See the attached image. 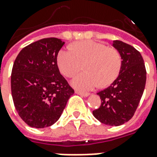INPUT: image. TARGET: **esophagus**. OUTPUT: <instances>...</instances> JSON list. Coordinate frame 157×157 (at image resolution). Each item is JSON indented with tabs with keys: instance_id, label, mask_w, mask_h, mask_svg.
I'll return each mask as SVG.
<instances>
[{
	"instance_id": "1",
	"label": "esophagus",
	"mask_w": 157,
	"mask_h": 157,
	"mask_svg": "<svg viewBox=\"0 0 157 157\" xmlns=\"http://www.w3.org/2000/svg\"><path fill=\"white\" fill-rule=\"evenodd\" d=\"M75 93L80 96H82V97H87V96H89V93H87V92H79V91H75Z\"/></svg>"
}]
</instances>
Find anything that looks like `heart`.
<instances>
[{"mask_svg": "<svg viewBox=\"0 0 157 157\" xmlns=\"http://www.w3.org/2000/svg\"><path fill=\"white\" fill-rule=\"evenodd\" d=\"M59 71L65 77H73L82 69V73L72 81V85L80 91H89L97 86H107L118 77L121 69V56L116 49L93 41L76 42L71 48L59 50L57 55Z\"/></svg>", "mask_w": 157, "mask_h": 157, "instance_id": "obj_1", "label": "heart"}]
</instances>
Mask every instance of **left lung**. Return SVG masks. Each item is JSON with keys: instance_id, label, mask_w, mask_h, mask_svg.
I'll list each match as a JSON object with an SVG mask.
<instances>
[{"instance_id": "left-lung-1", "label": "left lung", "mask_w": 157, "mask_h": 157, "mask_svg": "<svg viewBox=\"0 0 157 157\" xmlns=\"http://www.w3.org/2000/svg\"><path fill=\"white\" fill-rule=\"evenodd\" d=\"M113 46L122 59L119 75L98 95L101 105L93 116L104 124L118 126L128 122L138 107L146 82V70L140 53L126 43L114 40Z\"/></svg>"}]
</instances>
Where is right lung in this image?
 <instances>
[{"instance_id":"obj_1","label":"right lung","mask_w":157,"mask_h":157,"mask_svg":"<svg viewBox=\"0 0 157 157\" xmlns=\"http://www.w3.org/2000/svg\"><path fill=\"white\" fill-rule=\"evenodd\" d=\"M64 44L57 38L40 39L22 48L14 61L12 99L19 116L30 127L54 124L74 94L57 65V55Z\"/></svg>"}]
</instances>
